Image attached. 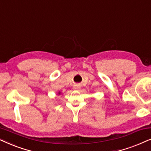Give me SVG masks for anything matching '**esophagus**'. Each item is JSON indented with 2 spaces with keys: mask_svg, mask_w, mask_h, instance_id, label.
Returning <instances> with one entry per match:
<instances>
[{
  "mask_svg": "<svg viewBox=\"0 0 151 151\" xmlns=\"http://www.w3.org/2000/svg\"><path fill=\"white\" fill-rule=\"evenodd\" d=\"M81 88V86L79 85H75L74 86V90H79Z\"/></svg>",
  "mask_w": 151,
  "mask_h": 151,
  "instance_id": "obj_1",
  "label": "esophagus"
}]
</instances>
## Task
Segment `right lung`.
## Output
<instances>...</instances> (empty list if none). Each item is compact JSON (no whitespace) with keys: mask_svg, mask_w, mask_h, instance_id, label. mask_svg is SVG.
Instances as JSON below:
<instances>
[{"mask_svg":"<svg viewBox=\"0 0 151 151\" xmlns=\"http://www.w3.org/2000/svg\"><path fill=\"white\" fill-rule=\"evenodd\" d=\"M58 94H59H59H61V92H59V93H58Z\"/></svg>","mask_w":151,"mask_h":151,"instance_id":"obj_1","label":"right lung"}]
</instances>
